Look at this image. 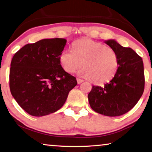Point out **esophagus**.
Here are the masks:
<instances>
[{"label":"esophagus","instance_id":"34e87169","mask_svg":"<svg viewBox=\"0 0 152 152\" xmlns=\"http://www.w3.org/2000/svg\"><path fill=\"white\" fill-rule=\"evenodd\" d=\"M76 80H77V83H78V85H80V84H81L83 82V80H82V79H80V78H77Z\"/></svg>","mask_w":152,"mask_h":152}]
</instances>
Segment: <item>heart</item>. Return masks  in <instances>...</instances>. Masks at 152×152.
I'll list each match as a JSON object with an SVG mask.
<instances>
[{
  "mask_svg": "<svg viewBox=\"0 0 152 152\" xmlns=\"http://www.w3.org/2000/svg\"><path fill=\"white\" fill-rule=\"evenodd\" d=\"M61 67L67 73H73L83 67L79 74L97 83H105L115 75L118 57L115 50L90 38H83L73 44L72 49H66L59 56Z\"/></svg>",
  "mask_w": 152,
  "mask_h": 152,
  "instance_id": "b5f03b06",
  "label": "heart"
}]
</instances>
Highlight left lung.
<instances>
[{
  "label": "left lung",
  "mask_w": 152,
  "mask_h": 152,
  "mask_svg": "<svg viewBox=\"0 0 152 152\" xmlns=\"http://www.w3.org/2000/svg\"><path fill=\"white\" fill-rule=\"evenodd\" d=\"M105 42L118 57V67L112 80L103 86H93L88 99L91 107L107 116H119L131 110L140 99L145 86L143 62L131 48L115 40Z\"/></svg>",
  "instance_id": "left-lung-1"
}]
</instances>
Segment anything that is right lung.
<instances>
[{
  "mask_svg": "<svg viewBox=\"0 0 152 152\" xmlns=\"http://www.w3.org/2000/svg\"><path fill=\"white\" fill-rule=\"evenodd\" d=\"M67 40L47 38L26 45L11 63V95L26 112L43 116L59 110L69 92L77 85L74 76L61 67L59 56Z\"/></svg>",
  "mask_w": 152,
  "mask_h": 152,
  "instance_id": "right-lung-1",
  "label": "right lung"
}]
</instances>
